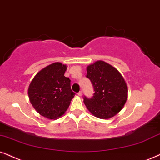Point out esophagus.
<instances>
[{
  "label": "esophagus",
  "mask_w": 160,
  "mask_h": 160,
  "mask_svg": "<svg viewBox=\"0 0 160 160\" xmlns=\"http://www.w3.org/2000/svg\"><path fill=\"white\" fill-rule=\"evenodd\" d=\"M78 94V96H80V97L82 96V91H80V92H79Z\"/></svg>",
  "instance_id": "obj_1"
}]
</instances>
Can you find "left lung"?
<instances>
[{"mask_svg": "<svg viewBox=\"0 0 160 160\" xmlns=\"http://www.w3.org/2000/svg\"><path fill=\"white\" fill-rule=\"evenodd\" d=\"M86 70L95 92L92 98H84L87 109L98 118H112L122 110L128 98L124 78L116 68L102 60L90 64Z\"/></svg>", "mask_w": 160, "mask_h": 160, "instance_id": "8db88e82", "label": "left lung"}]
</instances>
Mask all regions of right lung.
I'll return each mask as SVG.
<instances>
[{
	"label": "right lung",
	"mask_w": 160,
	"mask_h": 160,
	"mask_svg": "<svg viewBox=\"0 0 160 160\" xmlns=\"http://www.w3.org/2000/svg\"><path fill=\"white\" fill-rule=\"evenodd\" d=\"M66 64L57 62L38 72L28 88L29 101L38 114L57 120L65 114L74 93L68 78L64 76Z\"/></svg>",
	"instance_id": "add662e5"
}]
</instances>
